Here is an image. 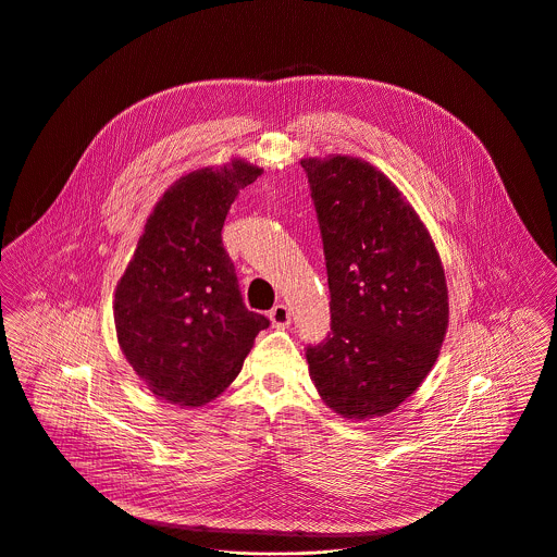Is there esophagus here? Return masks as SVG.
<instances>
[{"label": "esophagus", "instance_id": "1", "mask_svg": "<svg viewBox=\"0 0 557 557\" xmlns=\"http://www.w3.org/2000/svg\"><path fill=\"white\" fill-rule=\"evenodd\" d=\"M270 320H272V326L274 329H287L292 324V311L287 305H276L272 311H270Z\"/></svg>", "mask_w": 557, "mask_h": 557}]
</instances>
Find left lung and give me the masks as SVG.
Here are the masks:
<instances>
[{"mask_svg": "<svg viewBox=\"0 0 557 557\" xmlns=\"http://www.w3.org/2000/svg\"><path fill=\"white\" fill-rule=\"evenodd\" d=\"M324 244L331 333L307 346L322 399L348 419L380 417L432 370L447 331V285L430 233L371 164L302 160Z\"/></svg>", "mask_w": 557, "mask_h": 557, "instance_id": "8db88e82", "label": "left lung"}]
</instances>
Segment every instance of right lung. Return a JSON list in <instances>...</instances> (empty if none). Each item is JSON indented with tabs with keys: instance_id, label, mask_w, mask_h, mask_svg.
<instances>
[{
	"instance_id": "1",
	"label": "right lung",
	"mask_w": 557,
	"mask_h": 557,
	"mask_svg": "<svg viewBox=\"0 0 557 557\" xmlns=\"http://www.w3.org/2000/svg\"><path fill=\"white\" fill-rule=\"evenodd\" d=\"M263 171L233 160L169 187L145 224L116 285L114 322L123 355L153 395L200 406L242 370L270 326L248 311L222 226L239 189Z\"/></svg>"
}]
</instances>
